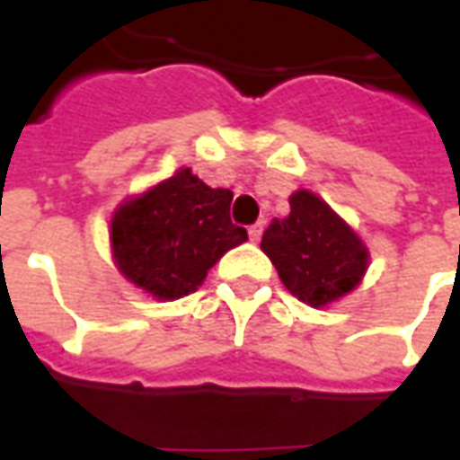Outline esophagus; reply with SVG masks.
Wrapping results in <instances>:
<instances>
[{
  "mask_svg": "<svg viewBox=\"0 0 460 460\" xmlns=\"http://www.w3.org/2000/svg\"><path fill=\"white\" fill-rule=\"evenodd\" d=\"M249 236L251 241H261V236H263V221H259V224H253V226H251Z\"/></svg>",
  "mask_w": 460,
  "mask_h": 460,
  "instance_id": "34e87169",
  "label": "esophagus"
}]
</instances>
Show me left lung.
I'll use <instances>...</instances> for the list:
<instances>
[{"mask_svg": "<svg viewBox=\"0 0 460 460\" xmlns=\"http://www.w3.org/2000/svg\"><path fill=\"white\" fill-rule=\"evenodd\" d=\"M290 214L273 219L261 249L283 286L310 308H328L362 283L369 251L328 201L308 190L290 194Z\"/></svg>", "mask_w": 460, "mask_h": 460, "instance_id": "1", "label": "left lung"}]
</instances>
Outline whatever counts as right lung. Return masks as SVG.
I'll use <instances>...</instances> for the list:
<instances>
[{
	"instance_id": "right-lung-1",
	"label": "right lung",
	"mask_w": 460,
	"mask_h": 460,
	"mask_svg": "<svg viewBox=\"0 0 460 460\" xmlns=\"http://www.w3.org/2000/svg\"><path fill=\"white\" fill-rule=\"evenodd\" d=\"M231 190H211L190 167L125 199L111 219L115 269L155 300L190 296L226 251L249 239L231 224Z\"/></svg>"
}]
</instances>
